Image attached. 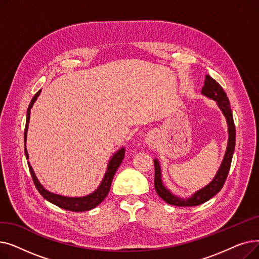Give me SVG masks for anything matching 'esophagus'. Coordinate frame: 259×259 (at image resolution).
<instances>
[{
    "instance_id": "esophagus-1",
    "label": "esophagus",
    "mask_w": 259,
    "mask_h": 259,
    "mask_svg": "<svg viewBox=\"0 0 259 259\" xmlns=\"http://www.w3.org/2000/svg\"><path fill=\"white\" fill-rule=\"evenodd\" d=\"M145 142L147 145L149 146H155L156 145V142H157V139H156V135L154 133H149L146 135V139H145Z\"/></svg>"
}]
</instances>
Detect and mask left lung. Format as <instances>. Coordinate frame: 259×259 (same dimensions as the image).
<instances>
[{"label": "left lung", "instance_id": "obj_1", "mask_svg": "<svg viewBox=\"0 0 259 259\" xmlns=\"http://www.w3.org/2000/svg\"><path fill=\"white\" fill-rule=\"evenodd\" d=\"M201 93L203 95H206L207 98L214 100L217 103V105H219L220 109L227 119L228 133H229L227 150H226L224 159L222 161V165L219 171H217L216 175L214 176L213 181L210 184H208L206 187L198 190V191H196L191 197H189L187 199L181 198L179 196L172 194L164 186V184L161 182V172H160L159 162L155 158L154 159V169H155L154 187L158 196L161 199H164L167 203H169V205L179 206V207H194L211 199L215 194L219 193L222 190L231 167V161H232L234 148H235L236 132H235V125H234L232 110H231L229 99L227 97L226 92L224 91L223 87L208 74L206 75L205 85H203L201 89Z\"/></svg>", "mask_w": 259, "mask_h": 259}]
</instances>
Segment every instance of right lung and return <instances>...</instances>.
<instances>
[{
	"label": "right lung",
	"instance_id": "1",
	"mask_svg": "<svg viewBox=\"0 0 259 259\" xmlns=\"http://www.w3.org/2000/svg\"><path fill=\"white\" fill-rule=\"evenodd\" d=\"M39 93H40V90H38L35 93L34 97L32 98V100L28 106V110H27V115H26L24 142H25V155H26L27 159L29 158L28 152H27V149H26V140H27V131H28V125H29V119H30V110H31L34 102L36 101L37 97L39 95ZM124 156H125V148H120L118 151H116L113 154V156L110 158V160H109L107 171L105 173L104 179H103L101 185L99 186V188L95 190L93 193H91L87 196H83V197H67V196L58 195V194L49 192L48 190H46L42 186V184L38 182L32 167L29 164V161H28V168H29L30 174L32 176V180L35 185V188L37 189L39 194L42 195L45 199H47L48 201L53 203V205H56L65 210H69V211H73V212H84V211H88V210L95 208L106 198V196L109 193V190H110L113 176H114L116 170L118 169L119 165L121 164Z\"/></svg>",
	"mask_w": 259,
	"mask_h": 259
}]
</instances>
